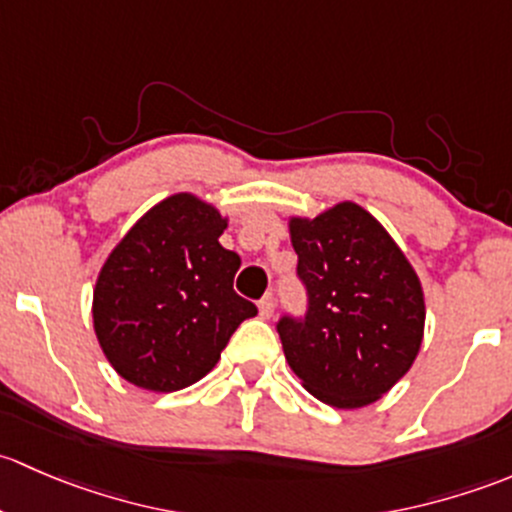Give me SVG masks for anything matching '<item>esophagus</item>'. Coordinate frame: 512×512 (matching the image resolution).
I'll return each mask as SVG.
<instances>
[{
	"instance_id": "obj_1",
	"label": "esophagus",
	"mask_w": 512,
	"mask_h": 512,
	"mask_svg": "<svg viewBox=\"0 0 512 512\" xmlns=\"http://www.w3.org/2000/svg\"><path fill=\"white\" fill-rule=\"evenodd\" d=\"M273 310H276V303H273V295H263L261 300H258V313H261L263 320L273 318Z\"/></svg>"
}]
</instances>
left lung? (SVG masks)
I'll return each instance as SVG.
<instances>
[{
    "label": "left lung",
    "instance_id": "left-lung-1",
    "mask_svg": "<svg viewBox=\"0 0 512 512\" xmlns=\"http://www.w3.org/2000/svg\"><path fill=\"white\" fill-rule=\"evenodd\" d=\"M288 234L310 300L305 320L278 323L288 365L320 402L367 407L419 355L426 323L419 276L389 231L355 202L288 217Z\"/></svg>",
    "mask_w": 512,
    "mask_h": 512
}]
</instances>
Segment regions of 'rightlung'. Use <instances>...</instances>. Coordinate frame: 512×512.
Returning a JSON list of instances; mask_svg holds the SVG:
<instances>
[{
	"instance_id": "1",
	"label": "right lung",
	"mask_w": 512,
	"mask_h": 512,
	"mask_svg": "<svg viewBox=\"0 0 512 512\" xmlns=\"http://www.w3.org/2000/svg\"><path fill=\"white\" fill-rule=\"evenodd\" d=\"M226 224L214 204L179 192L142 214L105 258L93 330L125 382L150 392L199 382L258 313L234 293L241 258L219 244Z\"/></svg>"
}]
</instances>
